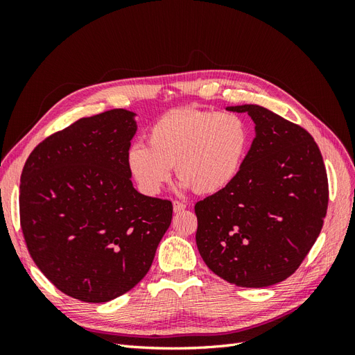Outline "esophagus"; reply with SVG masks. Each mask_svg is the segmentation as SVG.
Returning <instances> with one entry per match:
<instances>
[{"label":"esophagus","mask_w":355,"mask_h":355,"mask_svg":"<svg viewBox=\"0 0 355 355\" xmlns=\"http://www.w3.org/2000/svg\"><path fill=\"white\" fill-rule=\"evenodd\" d=\"M185 207H187V204H185V202L178 201V200H175V201H173V211H175V213L184 211V210H185Z\"/></svg>","instance_id":"1"}]
</instances>
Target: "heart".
<instances>
[{
	"instance_id": "1",
	"label": "heart",
	"mask_w": 355,
	"mask_h": 355,
	"mask_svg": "<svg viewBox=\"0 0 355 355\" xmlns=\"http://www.w3.org/2000/svg\"><path fill=\"white\" fill-rule=\"evenodd\" d=\"M249 141V125L237 114L179 108L149 128V146L136 142L128 148L127 167L148 196L170 180L171 166L184 187L214 194L239 175Z\"/></svg>"
}]
</instances>
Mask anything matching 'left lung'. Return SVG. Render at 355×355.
Segmentation results:
<instances>
[{
	"label": "left lung",
	"mask_w": 355,
	"mask_h": 355,
	"mask_svg": "<svg viewBox=\"0 0 355 355\" xmlns=\"http://www.w3.org/2000/svg\"><path fill=\"white\" fill-rule=\"evenodd\" d=\"M256 136L231 184L196 204L202 261L225 282L268 287L292 275L314 245L329 202L320 149L305 128L259 105Z\"/></svg>",
	"instance_id": "left-lung-1"
}]
</instances>
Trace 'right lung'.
<instances>
[{"mask_svg": "<svg viewBox=\"0 0 355 355\" xmlns=\"http://www.w3.org/2000/svg\"><path fill=\"white\" fill-rule=\"evenodd\" d=\"M135 112L111 110L49 136L20 176V227L29 254L60 292L101 304L149 271L173 204L133 188L127 151Z\"/></svg>", "mask_w": 355, "mask_h": 355, "instance_id": "add662e5", "label": "right lung"}]
</instances>
